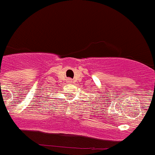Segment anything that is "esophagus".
<instances>
[{"label": "esophagus", "instance_id": "34e87169", "mask_svg": "<svg viewBox=\"0 0 155 155\" xmlns=\"http://www.w3.org/2000/svg\"><path fill=\"white\" fill-rule=\"evenodd\" d=\"M69 81H71V80H69Z\"/></svg>", "mask_w": 155, "mask_h": 155}]
</instances>
